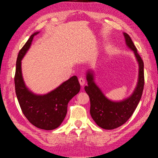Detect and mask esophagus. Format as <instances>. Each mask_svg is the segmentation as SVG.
Wrapping results in <instances>:
<instances>
[{
  "label": "esophagus",
  "mask_w": 158,
  "mask_h": 158,
  "mask_svg": "<svg viewBox=\"0 0 158 158\" xmlns=\"http://www.w3.org/2000/svg\"><path fill=\"white\" fill-rule=\"evenodd\" d=\"M79 83H80L81 86H83L85 85V81L82 77H80L79 79Z\"/></svg>",
  "instance_id": "1"
}]
</instances>
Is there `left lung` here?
Returning a JSON list of instances; mask_svg holds the SVG:
<instances>
[{
    "mask_svg": "<svg viewBox=\"0 0 158 158\" xmlns=\"http://www.w3.org/2000/svg\"><path fill=\"white\" fill-rule=\"evenodd\" d=\"M127 47L133 52L138 64V77L136 86L132 94L119 101H111L102 92L95 81V73L92 69L86 71L88 85L85 86L90 100V114L97 125L111 130L125 123L131 117L142 97L144 86L143 62L130 36L123 32Z\"/></svg>",
    "mask_w": 158,
    "mask_h": 158,
    "instance_id": "8db88e82",
    "label": "left lung"
}]
</instances>
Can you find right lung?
<instances>
[{"instance_id": "obj_1", "label": "right lung", "mask_w": 158, "mask_h": 158, "mask_svg": "<svg viewBox=\"0 0 158 158\" xmlns=\"http://www.w3.org/2000/svg\"><path fill=\"white\" fill-rule=\"evenodd\" d=\"M39 32L33 33L19 53L15 76V92L23 114L32 125L41 129L53 130L64 120L68 104L79 92L81 86L76 76L45 94H35L26 86L22 76V60L30 48L33 38Z\"/></svg>"}]
</instances>
